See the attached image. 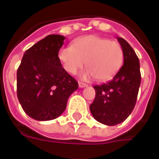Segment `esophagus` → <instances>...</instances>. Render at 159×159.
I'll return each instance as SVG.
<instances>
[{
  "label": "esophagus",
  "mask_w": 159,
  "mask_h": 159,
  "mask_svg": "<svg viewBox=\"0 0 159 159\" xmlns=\"http://www.w3.org/2000/svg\"><path fill=\"white\" fill-rule=\"evenodd\" d=\"M78 85H79V88H85V87H88V84L84 83H82V82H79L78 83Z\"/></svg>",
  "instance_id": "esophagus-1"
}]
</instances>
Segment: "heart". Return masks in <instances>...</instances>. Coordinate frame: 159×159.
<instances>
[{
    "instance_id": "b5f03b06",
    "label": "heart",
    "mask_w": 159,
    "mask_h": 159,
    "mask_svg": "<svg viewBox=\"0 0 159 159\" xmlns=\"http://www.w3.org/2000/svg\"><path fill=\"white\" fill-rule=\"evenodd\" d=\"M58 58L68 73L76 74L86 64L89 68L82 72V78L107 81L121 68L123 51L118 42L89 35L75 40L71 47L61 48Z\"/></svg>"
}]
</instances>
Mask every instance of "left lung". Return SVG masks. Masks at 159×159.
I'll use <instances>...</instances> for the list:
<instances>
[{"label": "left lung", "mask_w": 159, "mask_h": 159, "mask_svg": "<svg viewBox=\"0 0 159 159\" xmlns=\"http://www.w3.org/2000/svg\"><path fill=\"white\" fill-rule=\"evenodd\" d=\"M117 38L123 51V65L110 82L93 86L95 98L89 107L93 117L108 126L123 123L132 112L141 79L136 53L123 38Z\"/></svg>", "instance_id": "1"}]
</instances>
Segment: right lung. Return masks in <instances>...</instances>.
Wrapping results in <instances>:
<instances>
[{"instance_id":"1","label":"right lung","mask_w":159,"mask_h":159,"mask_svg":"<svg viewBox=\"0 0 159 159\" xmlns=\"http://www.w3.org/2000/svg\"><path fill=\"white\" fill-rule=\"evenodd\" d=\"M66 37L49 35L24 53L17 70V95L23 110L33 119L49 121L66 110L78 83L58 58Z\"/></svg>"}]
</instances>
